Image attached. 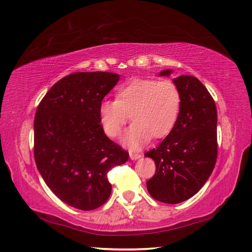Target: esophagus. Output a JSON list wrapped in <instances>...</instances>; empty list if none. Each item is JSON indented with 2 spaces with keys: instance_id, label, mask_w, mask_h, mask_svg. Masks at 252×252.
Wrapping results in <instances>:
<instances>
[{
  "instance_id": "esophagus-1",
  "label": "esophagus",
  "mask_w": 252,
  "mask_h": 252,
  "mask_svg": "<svg viewBox=\"0 0 252 252\" xmlns=\"http://www.w3.org/2000/svg\"><path fill=\"white\" fill-rule=\"evenodd\" d=\"M142 157V155L141 154H135V153H130V158H131V160H137V159H140Z\"/></svg>"
}]
</instances>
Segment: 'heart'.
Wrapping results in <instances>:
<instances>
[{"instance_id": "heart-1", "label": "heart", "mask_w": 252, "mask_h": 252, "mask_svg": "<svg viewBox=\"0 0 252 252\" xmlns=\"http://www.w3.org/2000/svg\"><path fill=\"white\" fill-rule=\"evenodd\" d=\"M182 105L179 88L171 80L135 79L118 88L115 100L101 101L98 115L109 137L120 135L126 122L133 125L123 143L140 149L153 137L168 136L178 122Z\"/></svg>"}]
</instances>
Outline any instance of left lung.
Masks as SVG:
<instances>
[{
    "instance_id": "left-lung-1",
    "label": "left lung",
    "mask_w": 252,
    "mask_h": 252,
    "mask_svg": "<svg viewBox=\"0 0 252 252\" xmlns=\"http://www.w3.org/2000/svg\"><path fill=\"white\" fill-rule=\"evenodd\" d=\"M171 73L167 69L159 76ZM173 82L182 97L178 122L159 146L145 154L156 163V173L146 183L148 192L164 203H180L197 194L218 156V114L212 96L192 76H180Z\"/></svg>"
}]
</instances>
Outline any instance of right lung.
I'll use <instances>...</instances> for the list:
<instances>
[{"mask_svg":"<svg viewBox=\"0 0 252 252\" xmlns=\"http://www.w3.org/2000/svg\"><path fill=\"white\" fill-rule=\"evenodd\" d=\"M112 72H74L40 101L34 118V159L50 189L68 206L94 210L111 192L107 173L129 153L106 136L98 108L117 82Z\"/></svg>","mask_w":252,"mask_h":252,"instance_id":"add662e5","label":"right lung"}]
</instances>
